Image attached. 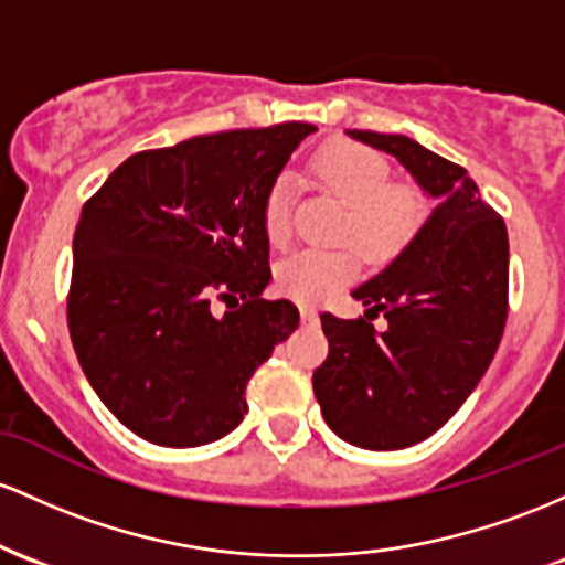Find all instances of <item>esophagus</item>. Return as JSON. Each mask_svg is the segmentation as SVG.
Instances as JSON below:
<instances>
[{"mask_svg":"<svg viewBox=\"0 0 565 565\" xmlns=\"http://www.w3.org/2000/svg\"><path fill=\"white\" fill-rule=\"evenodd\" d=\"M301 320L303 322H317V312L312 307H301Z\"/></svg>","mask_w":565,"mask_h":565,"instance_id":"34e87169","label":"esophagus"}]
</instances>
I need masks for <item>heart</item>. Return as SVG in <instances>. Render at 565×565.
<instances>
[{
    "instance_id": "1",
    "label": "heart",
    "mask_w": 565,
    "mask_h": 565,
    "mask_svg": "<svg viewBox=\"0 0 565 565\" xmlns=\"http://www.w3.org/2000/svg\"><path fill=\"white\" fill-rule=\"evenodd\" d=\"M317 173L347 202L341 221L344 237H358L376 258L401 250L422 221L419 198L408 186L390 183V164L379 151L363 143L335 141L317 154ZM262 226L271 245L290 239V181L280 175L266 192ZM363 264L358 243L315 245L290 253L277 264V288L299 303H320L352 282Z\"/></svg>"
}]
</instances>
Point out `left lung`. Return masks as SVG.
Listing matches in <instances>:
<instances>
[{"label":"left lung","instance_id":"obj_1","mask_svg":"<svg viewBox=\"0 0 565 565\" xmlns=\"http://www.w3.org/2000/svg\"><path fill=\"white\" fill-rule=\"evenodd\" d=\"M395 157L435 211L379 275L352 290L365 317L322 312L328 358L312 386L326 424L367 451H397L437 433L472 395L497 354L507 320V226L465 168L414 138L347 130Z\"/></svg>","mask_w":565,"mask_h":565}]
</instances>
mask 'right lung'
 Wrapping results in <instances>:
<instances>
[{
  "label": "right lung",
  "mask_w": 565,
  "mask_h": 565,
  "mask_svg": "<svg viewBox=\"0 0 565 565\" xmlns=\"http://www.w3.org/2000/svg\"><path fill=\"white\" fill-rule=\"evenodd\" d=\"M315 130L285 122L141 151L82 207L68 333L95 395L143 440L194 448L230 435L256 367L299 326L288 299L262 296V205Z\"/></svg>",
  "instance_id": "right-lung-1"
}]
</instances>
